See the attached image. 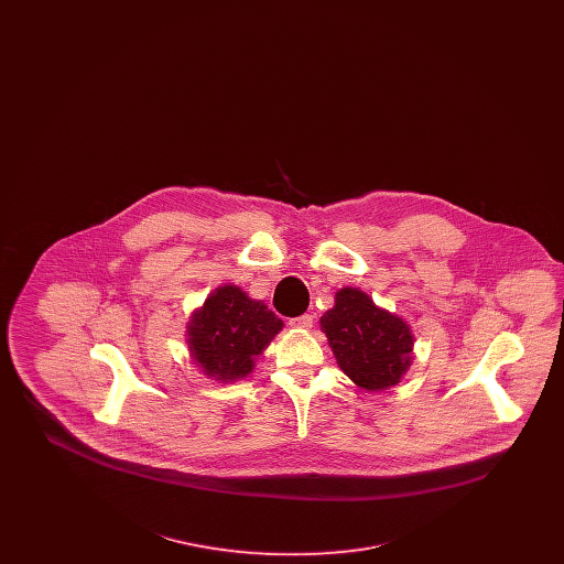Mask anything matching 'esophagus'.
<instances>
[{"label": "esophagus", "mask_w": 564, "mask_h": 564, "mask_svg": "<svg viewBox=\"0 0 564 564\" xmlns=\"http://www.w3.org/2000/svg\"><path fill=\"white\" fill-rule=\"evenodd\" d=\"M290 325H292V327H300V329H308V327H313V315H300V317H294V319H290Z\"/></svg>", "instance_id": "34e87169"}]
</instances>
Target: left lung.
Returning <instances> with one entry per match:
<instances>
[{"label":"left lung","instance_id":"1","mask_svg":"<svg viewBox=\"0 0 564 564\" xmlns=\"http://www.w3.org/2000/svg\"><path fill=\"white\" fill-rule=\"evenodd\" d=\"M322 329L343 372L368 391L398 384L410 366V327L359 290L345 288L336 294Z\"/></svg>","mask_w":564,"mask_h":564}]
</instances>
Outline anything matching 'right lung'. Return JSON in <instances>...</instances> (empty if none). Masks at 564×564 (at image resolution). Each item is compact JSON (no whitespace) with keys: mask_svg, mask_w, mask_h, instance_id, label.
<instances>
[{"mask_svg":"<svg viewBox=\"0 0 564 564\" xmlns=\"http://www.w3.org/2000/svg\"><path fill=\"white\" fill-rule=\"evenodd\" d=\"M281 327L283 322L264 302L224 285L192 315L189 350L205 375L230 382L253 370V361Z\"/></svg>","mask_w":564,"mask_h":564,"instance_id":"add662e5","label":"right lung"}]
</instances>
